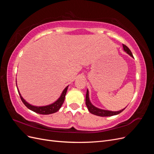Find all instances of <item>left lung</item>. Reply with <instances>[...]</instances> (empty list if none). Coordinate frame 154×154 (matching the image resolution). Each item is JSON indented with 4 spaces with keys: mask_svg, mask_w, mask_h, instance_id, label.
<instances>
[{
    "mask_svg": "<svg viewBox=\"0 0 154 154\" xmlns=\"http://www.w3.org/2000/svg\"><path fill=\"white\" fill-rule=\"evenodd\" d=\"M123 49L127 52L130 56H131L132 57H133V54L131 52V51L129 49V48L127 47V45H125V44H123ZM85 103L86 105L87 106V108L88 109V111L92 114H94L96 116H101V117H106V116H114V115H117L119 113L123 112L125 109L121 110L119 111H116V112H113V111H109V110H102V109H100L97 107L94 106L93 105L89 100V97H88V91L87 89V93H86V98H85Z\"/></svg>",
    "mask_w": 154,
    "mask_h": 154,
    "instance_id": "8db88e82",
    "label": "left lung"
}]
</instances>
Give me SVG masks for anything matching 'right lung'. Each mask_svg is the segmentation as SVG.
I'll return each mask as SVG.
<instances>
[{"instance_id":"1","label":"right lung","mask_w":154,"mask_h":154,"mask_svg":"<svg viewBox=\"0 0 154 154\" xmlns=\"http://www.w3.org/2000/svg\"><path fill=\"white\" fill-rule=\"evenodd\" d=\"M67 88H68V86L66 87V88H65L63 91L62 92V95L60 96V97L58 99V100L56 101L54 103L51 104L49 105L43 106H33V105H31L29 104L27 102H26L24 99H23V97H22L21 94H20L19 91H18V94H19V95H20V99H21L22 101L23 102V103H24L27 107V108L30 109L31 110L35 112H36V113L46 115V114H51L54 113V112H56L59 110V109H60V107L62 106L63 101L65 100V97H66V92L67 91Z\"/></svg>"}]
</instances>
